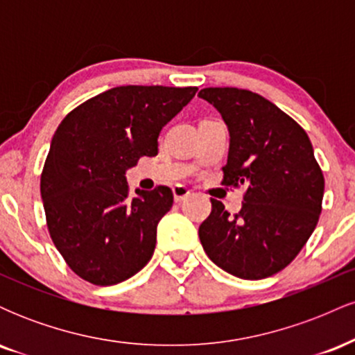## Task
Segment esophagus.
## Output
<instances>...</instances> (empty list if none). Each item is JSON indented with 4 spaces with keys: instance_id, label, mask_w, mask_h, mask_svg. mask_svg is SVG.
<instances>
[{
    "instance_id": "esophagus-1",
    "label": "esophagus",
    "mask_w": 355,
    "mask_h": 355,
    "mask_svg": "<svg viewBox=\"0 0 355 355\" xmlns=\"http://www.w3.org/2000/svg\"><path fill=\"white\" fill-rule=\"evenodd\" d=\"M190 195H191V191L187 189V187H183V185H175L173 187V198H175V202L187 200V198H189Z\"/></svg>"
}]
</instances>
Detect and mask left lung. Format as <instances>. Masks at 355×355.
Segmentation results:
<instances>
[{"label":"left lung","instance_id":"1","mask_svg":"<svg viewBox=\"0 0 355 355\" xmlns=\"http://www.w3.org/2000/svg\"><path fill=\"white\" fill-rule=\"evenodd\" d=\"M198 96L222 115L230 133L225 185H245L234 217L211 198L198 229L215 266L239 279H266L302 250L319 222L324 175L304 128L248 89L203 88Z\"/></svg>","mask_w":355,"mask_h":355}]
</instances>
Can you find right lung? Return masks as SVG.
<instances>
[{"instance_id":"right-lung-1","label":"right lung","mask_w":355,"mask_h":355,"mask_svg":"<svg viewBox=\"0 0 355 355\" xmlns=\"http://www.w3.org/2000/svg\"><path fill=\"white\" fill-rule=\"evenodd\" d=\"M197 87L126 85L93 96L63 118L42 173L48 230L64 262L95 285H115L152 259L157 225L172 209L168 187L130 197L126 170L158 153L162 128Z\"/></svg>"}]
</instances>
